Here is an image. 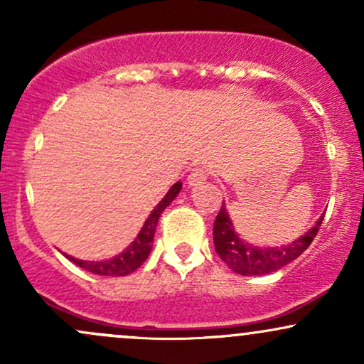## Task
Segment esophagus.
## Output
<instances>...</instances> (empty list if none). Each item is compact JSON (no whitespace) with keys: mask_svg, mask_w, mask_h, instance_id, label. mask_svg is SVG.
Instances as JSON below:
<instances>
[{"mask_svg":"<svg viewBox=\"0 0 364 364\" xmlns=\"http://www.w3.org/2000/svg\"><path fill=\"white\" fill-rule=\"evenodd\" d=\"M207 178H208V174H207L205 169L196 168V169L191 171L190 176H188V185H190V186H196V185H200V183L205 181Z\"/></svg>","mask_w":364,"mask_h":364,"instance_id":"obj_1","label":"esophagus"}]
</instances>
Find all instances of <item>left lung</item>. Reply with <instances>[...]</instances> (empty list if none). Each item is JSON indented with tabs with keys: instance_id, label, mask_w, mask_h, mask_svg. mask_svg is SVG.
Instances as JSON below:
<instances>
[{
	"instance_id": "8db88e82",
	"label": "left lung",
	"mask_w": 364,
	"mask_h": 364,
	"mask_svg": "<svg viewBox=\"0 0 364 364\" xmlns=\"http://www.w3.org/2000/svg\"><path fill=\"white\" fill-rule=\"evenodd\" d=\"M321 220H323V215L316 220L310 231L289 245L281 246V248H258V246L246 243L236 235L231 217L223 203L214 223L215 252L229 269L240 275L272 274L289 262L296 260L311 245L318 232Z\"/></svg>"
}]
</instances>
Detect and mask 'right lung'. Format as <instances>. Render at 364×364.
<instances>
[{
	"label": "right lung",
	"instance_id": "add662e5",
	"mask_svg": "<svg viewBox=\"0 0 364 364\" xmlns=\"http://www.w3.org/2000/svg\"><path fill=\"white\" fill-rule=\"evenodd\" d=\"M181 181L174 183L171 186V190L166 193L164 198L157 203V207L150 212V215L145 220L144 228L140 229L139 236L135 237L132 245L124 250L123 253L116 255V257L109 258V260L102 262H87V260H78V258L70 257V255H65L68 260H72L75 265L82 267V269L89 270L92 274L97 275H111V277H121V275H128L135 272L136 269L149 258L150 250H152V241L154 235H156V228L159 223V217H161L164 208L176 198L179 191H181Z\"/></svg>",
	"mask_w": 364,
	"mask_h": 364
}]
</instances>
